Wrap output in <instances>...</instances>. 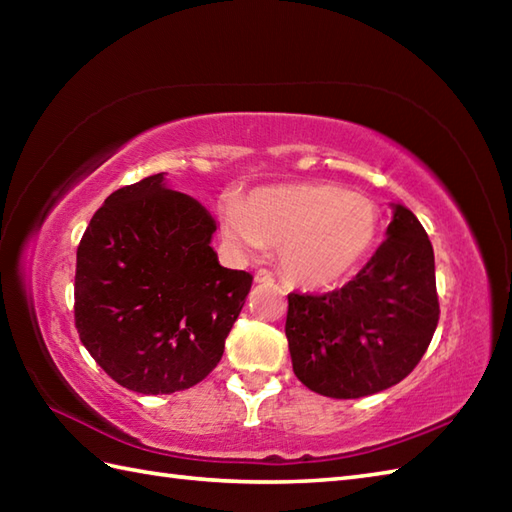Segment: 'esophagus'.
I'll list each match as a JSON object with an SVG mask.
<instances>
[{"label": "esophagus", "mask_w": 512, "mask_h": 512, "mask_svg": "<svg viewBox=\"0 0 512 512\" xmlns=\"http://www.w3.org/2000/svg\"><path fill=\"white\" fill-rule=\"evenodd\" d=\"M255 281H257V284H268V281H273V273H270V270H266V268H259L255 273Z\"/></svg>", "instance_id": "34e87169"}]
</instances>
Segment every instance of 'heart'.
Listing matches in <instances>:
<instances>
[{
  "mask_svg": "<svg viewBox=\"0 0 512 512\" xmlns=\"http://www.w3.org/2000/svg\"><path fill=\"white\" fill-rule=\"evenodd\" d=\"M228 239L248 253L279 246L288 279L325 288L347 277L363 262L378 231L372 200L336 184H279L250 193L244 202L228 200L222 209Z\"/></svg>",
  "mask_w": 512,
  "mask_h": 512,
  "instance_id": "obj_1",
  "label": "heart"
}]
</instances>
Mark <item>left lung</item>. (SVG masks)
Wrapping results in <instances>:
<instances>
[{
    "instance_id": "left-lung-1",
    "label": "left lung",
    "mask_w": 512,
    "mask_h": 512,
    "mask_svg": "<svg viewBox=\"0 0 512 512\" xmlns=\"http://www.w3.org/2000/svg\"><path fill=\"white\" fill-rule=\"evenodd\" d=\"M433 246L418 217L394 206L387 239L339 290L290 292L292 369L328 398H361L407 378L436 332Z\"/></svg>"
}]
</instances>
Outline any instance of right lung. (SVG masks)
<instances>
[{
  "mask_svg": "<svg viewBox=\"0 0 512 512\" xmlns=\"http://www.w3.org/2000/svg\"><path fill=\"white\" fill-rule=\"evenodd\" d=\"M213 215L165 173L114 191L76 248L74 325L107 376L173 394L209 376L253 284L217 262Z\"/></svg>",
  "mask_w": 512,
  "mask_h": 512,
  "instance_id": "1",
  "label": "right lung"
}]
</instances>
